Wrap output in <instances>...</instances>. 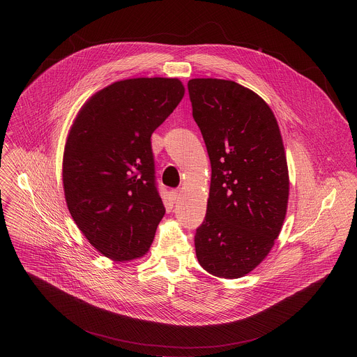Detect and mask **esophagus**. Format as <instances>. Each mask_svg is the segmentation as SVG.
Wrapping results in <instances>:
<instances>
[{"mask_svg":"<svg viewBox=\"0 0 357 357\" xmlns=\"http://www.w3.org/2000/svg\"><path fill=\"white\" fill-rule=\"evenodd\" d=\"M180 197H181V191H180V190H174V191H172V198H173V201H174V202H177V201L180 199Z\"/></svg>","mask_w":357,"mask_h":357,"instance_id":"obj_1","label":"esophagus"}]
</instances>
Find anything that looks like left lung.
Segmentation results:
<instances>
[{"label":"left lung","mask_w":357,"mask_h":357,"mask_svg":"<svg viewBox=\"0 0 357 357\" xmlns=\"http://www.w3.org/2000/svg\"><path fill=\"white\" fill-rule=\"evenodd\" d=\"M188 92L211 165L197 257L208 273L238 279L271 252L286 217L290 181L280 129L269 105L234 81L194 78Z\"/></svg>","instance_id":"obj_1"}]
</instances>
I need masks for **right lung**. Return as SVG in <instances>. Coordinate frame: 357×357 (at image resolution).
Returning <instances> with one entry per match:
<instances>
[{"label":"right lung","mask_w":357,"mask_h":357,"mask_svg":"<svg viewBox=\"0 0 357 357\" xmlns=\"http://www.w3.org/2000/svg\"><path fill=\"white\" fill-rule=\"evenodd\" d=\"M177 78H132L96 92L64 147L63 188L79 231L104 257L146 255L165 206L155 184L151 135L184 96Z\"/></svg>","instance_id":"1"}]
</instances>
